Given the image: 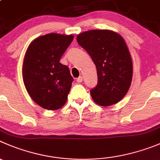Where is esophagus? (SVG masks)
Instances as JSON below:
<instances>
[{
	"label": "esophagus",
	"instance_id": "34e87169",
	"mask_svg": "<svg viewBox=\"0 0 160 160\" xmlns=\"http://www.w3.org/2000/svg\"><path fill=\"white\" fill-rule=\"evenodd\" d=\"M82 79H83L82 76H79V77L77 78V80H76V81H77L78 82L80 83V82H82Z\"/></svg>",
	"mask_w": 160,
	"mask_h": 160
}]
</instances>
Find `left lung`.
<instances>
[{"label": "left lung", "mask_w": 160, "mask_h": 160, "mask_svg": "<svg viewBox=\"0 0 160 160\" xmlns=\"http://www.w3.org/2000/svg\"><path fill=\"white\" fill-rule=\"evenodd\" d=\"M77 42L91 56L97 71V85L90 90L97 104L112 105L127 94L133 77V63L121 35L109 30L79 33Z\"/></svg>", "instance_id": "left-lung-1"}]
</instances>
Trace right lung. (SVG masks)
<instances>
[{
  "mask_svg": "<svg viewBox=\"0 0 160 160\" xmlns=\"http://www.w3.org/2000/svg\"><path fill=\"white\" fill-rule=\"evenodd\" d=\"M73 39L71 34L48 33L34 39L26 52L24 85L32 100L47 110H57L68 100L74 79L60 60Z\"/></svg>",
  "mask_w": 160,
  "mask_h": 160,
  "instance_id": "right-lung-1",
  "label": "right lung"
}]
</instances>
